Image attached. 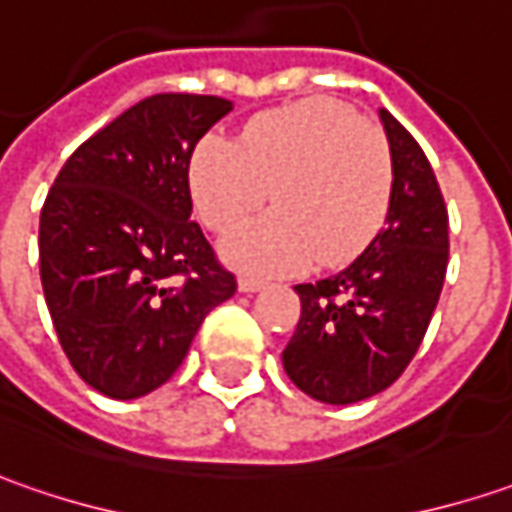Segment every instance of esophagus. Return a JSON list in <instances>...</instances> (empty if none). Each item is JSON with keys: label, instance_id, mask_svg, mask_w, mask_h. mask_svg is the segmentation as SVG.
Wrapping results in <instances>:
<instances>
[{"label": "esophagus", "instance_id": "34e87169", "mask_svg": "<svg viewBox=\"0 0 512 512\" xmlns=\"http://www.w3.org/2000/svg\"><path fill=\"white\" fill-rule=\"evenodd\" d=\"M240 291H260L266 289V280H260V277H252V274H243L238 280Z\"/></svg>", "mask_w": 512, "mask_h": 512}]
</instances>
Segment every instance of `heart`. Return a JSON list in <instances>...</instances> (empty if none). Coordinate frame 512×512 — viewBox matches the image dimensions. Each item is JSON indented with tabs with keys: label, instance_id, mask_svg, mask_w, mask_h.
Listing matches in <instances>:
<instances>
[{
	"label": "heart",
	"instance_id": "heart-1",
	"mask_svg": "<svg viewBox=\"0 0 512 512\" xmlns=\"http://www.w3.org/2000/svg\"><path fill=\"white\" fill-rule=\"evenodd\" d=\"M273 186L275 209L223 240L246 272H289L311 257L337 266L374 240L388 215L394 164L385 135L334 98L255 115L238 144L209 135L192 152L189 189L201 221L226 232Z\"/></svg>",
	"mask_w": 512,
	"mask_h": 512
}]
</instances>
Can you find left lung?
Here are the masks:
<instances>
[{
	"label": "left lung",
	"instance_id": "left-lung-1",
	"mask_svg": "<svg viewBox=\"0 0 512 512\" xmlns=\"http://www.w3.org/2000/svg\"><path fill=\"white\" fill-rule=\"evenodd\" d=\"M394 186L385 226L343 272L300 283V323L283 351L289 379L351 405L402 377L428 331L448 272V209L431 161L388 110Z\"/></svg>",
	"mask_w": 512,
	"mask_h": 512
}]
</instances>
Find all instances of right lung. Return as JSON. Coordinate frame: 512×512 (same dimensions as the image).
I'll list each match as a JSON object with an SVG mask.
<instances>
[{
    "instance_id": "add662e5",
    "label": "right lung",
    "mask_w": 512,
    "mask_h": 512,
    "mask_svg": "<svg viewBox=\"0 0 512 512\" xmlns=\"http://www.w3.org/2000/svg\"><path fill=\"white\" fill-rule=\"evenodd\" d=\"M232 101L158 93L67 158L39 218V272L64 354L90 388L138 399L184 362L238 280L192 221L189 161Z\"/></svg>"
}]
</instances>
